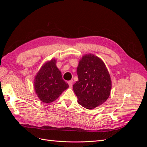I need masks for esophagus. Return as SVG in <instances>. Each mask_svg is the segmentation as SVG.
<instances>
[{"mask_svg": "<svg viewBox=\"0 0 147 147\" xmlns=\"http://www.w3.org/2000/svg\"><path fill=\"white\" fill-rule=\"evenodd\" d=\"M72 83H73V80H70L68 82V84L70 88L72 86Z\"/></svg>", "mask_w": 147, "mask_h": 147, "instance_id": "1", "label": "esophagus"}]
</instances>
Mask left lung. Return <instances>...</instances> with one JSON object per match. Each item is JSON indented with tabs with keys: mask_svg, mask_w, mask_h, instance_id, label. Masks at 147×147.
Here are the masks:
<instances>
[{
	"mask_svg": "<svg viewBox=\"0 0 147 147\" xmlns=\"http://www.w3.org/2000/svg\"><path fill=\"white\" fill-rule=\"evenodd\" d=\"M77 73L78 80L73 85L78 102L92 110L108 99L112 90V80L104 61L89 53L80 59Z\"/></svg>",
	"mask_w": 147,
	"mask_h": 147,
	"instance_id": "left-lung-1",
	"label": "left lung"
}]
</instances>
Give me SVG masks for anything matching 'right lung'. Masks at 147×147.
Segmentation results:
<instances>
[{
	"mask_svg": "<svg viewBox=\"0 0 147 147\" xmlns=\"http://www.w3.org/2000/svg\"><path fill=\"white\" fill-rule=\"evenodd\" d=\"M56 64L55 58L47 61L35 77L34 90L43 103L50 104L56 100L69 88L68 83L63 79L61 72Z\"/></svg>",
	"mask_w": 147,
	"mask_h": 147,
	"instance_id": "add662e5",
	"label": "right lung"
}]
</instances>
